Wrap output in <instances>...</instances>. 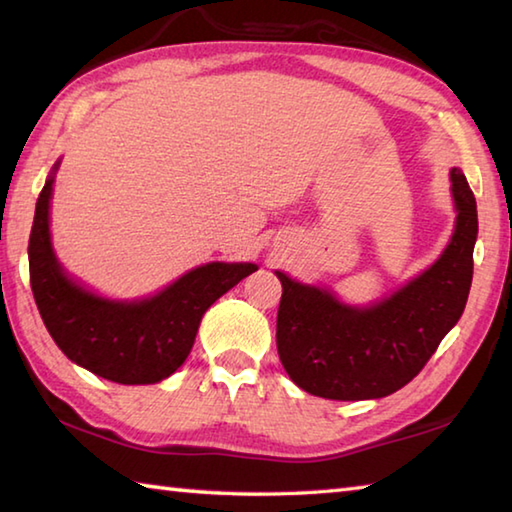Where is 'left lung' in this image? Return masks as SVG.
I'll return each mask as SVG.
<instances>
[{"mask_svg": "<svg viewBox=\"0 0 512 512\" xmlns=\"http://www.w3.org/2000/svg\"><path fill=\"white\" fill-rule=\"evenodd\" d=\"M457 226L448 248L410 284L367 309L277 271V353L297 387L331 401H367L398 392L425 367L466 309L477 241V201L452 167Z\"/></svg>", "mask_w": 512, "mask_h": 512, "instance_id": "1", "label": "left lung"}]
</instances>
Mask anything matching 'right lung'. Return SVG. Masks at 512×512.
I'll list each match as a JSON object with an SVG mask.
<instances>
[{"mask_svg":"<svg viewBox=\"0 0 512 512\" xmlns=\"http://www.w3.org/2000/svg\"><path fill=\"white\" fill-rule=\"evenodd\" d=\"M51 192L53 174L37 197L29 239L35 304L64 356L111 383L152 385L172 376L188 358L208 306L257 271L255 264L212 262L147 300H105L73 282L55 259L49 232Z\"/></svg>","mask_w":512,"mask_h":512,"instance_id":"obj_1","label":"right lung"}]
</instances>
